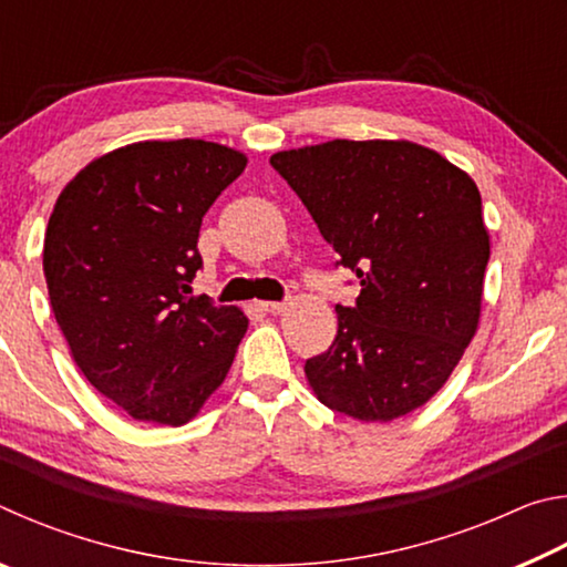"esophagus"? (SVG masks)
<instances>
[{
  "label": "esophagus",
  "mask_w": 567,
  "mask_h": 567,
  "mask_svg": "<svg viewBox=\"0 0 567 567\" xmlns=\"http://www.w3.org/2000/svg\"><path fill=\"white\" fill-rule=\"evenodd\" d=\"M257 307H260L262 312H272V315H277V312H282V310H285V307H287V300H282V302H260Z\"/></svg>",
  "instance_id": "1"
}]
</instances>
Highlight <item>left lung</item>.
Returning <instances> with one entry per match:
<instances>
[{
    "mask_svg": "<svg viewBox=\"0 0 567 567\" xmlns=\"http://www.w3.org/2000/svg\"><path fill=\"white\" fill-rule=\"evenodd\" d=\"M270 165L360 282L328 352L305 362L315 395L362 422L425 405L477 330L491 239L475 182L405 140H332Z\"/></svg>",
    "mask_w": 567,
    "mask_h": 567,
    "instance_id": "obj_1",
    "label": "left lung"
}]
</instances>
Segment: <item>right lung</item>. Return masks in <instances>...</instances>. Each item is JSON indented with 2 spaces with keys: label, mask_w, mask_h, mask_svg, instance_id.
<instances>
[{
  "label": "right lung",
  "mask_w": 567,
  "mask_h": 567,
  "mask_svg": "<svg viewBox=\"0 0 567 567\" xmlns=\"http://www.w3.org/2000/svg\"><path fill=\"white\" fill-rule=\"evenodd\" d=\"M247 157L215 142H137L90 162L56 199L44 277L94 388L134 420L185 425L223 385L247 318L192 297L203 217Z\"/></svg>",
  "instance_id": "1"
}]
</instances>
